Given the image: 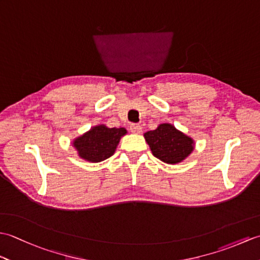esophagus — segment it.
Here are the masks:
<instances>
[{
    "instance_id": "obj_1",
    "label": "esophagus",
    "mask_w": 260,
    "mask_h": 260,
    "mask_svg": "<svg viewBox=\"0 0 260 260\" xmlns=\"http://www.w3.org/2000/svg\"><path fill=\"white\" fill-rule=\"evenodd\" d=\"M129 131L133 134H140L142 132V127L140 124H131L129 126Z\"/></svg>"
}]
</instances>
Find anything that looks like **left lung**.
<instances>
[{
    "instance_id": "obj_1",
    "label": "left lung",
    "mask_w": 260,
    "mask_h": 260,
    "mask_svg": "<svg viewBox=\"0 0 260 260\" xmlns=\"http://www.w3.org/2000/svg\"><path fill=\"white\" fill-rule=\"evenodd\" d=\"M152 154L167 164H178L194 150V141L169 123L159 124L156 129L144 134Z\"/></svg>"
}]
</instances>
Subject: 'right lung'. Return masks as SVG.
Listing matches in <instances>:
<instances>
[{"instance_id": "obj_1", "label": "right lung", "mask_w": 260, "mask_h": 260, "mask_svg": "<svg viewBox=\"0 0 260 260\" xmlns=\"http://www.w3.org/2000/svg\"><path fill=\"white\" fill-rule=\"evenodd\" d=\"M126 133L124 127L109 128L104 124L96 125L75 139L73 145L79 157L90 163H98L113 155L121 136Z\"/></svg>"}]
</instances>
